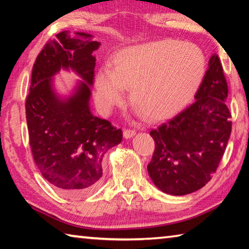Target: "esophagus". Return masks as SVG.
I'll return each instance as SVG.
<instances>
[{"mask_svg": "<svg viewBox=\"0 0 249 249\" xmlns=\"http://www.w3.org/2000/svg\"><path fill=\"white\" fill-rule=\"evenodd\" d=\"M135 134H136V132H135V130H133V129H125L124 133H123L124 138H126V140H128V138H132Z\"/></svg>", "mask_w": 249, "mask_h": 249, "instance_id": "obj_1", "label": "esophagus"}]
</instances>
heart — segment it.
Returning <instances> with one entry per match:
<instances>
[{
  "mask_svg": "<svg viewBox=\"0 0 249 249\" xmlns=\"http://www.w3.org/2000/svg\"><path fill=\"white\" fill-rule=\"evenodd\" d=\"M205 73V58L196 45L160 40L134 45L117 53L114 69L104 67L95 78V102L103 113L130 101L145 119L162 121L178 114L196 93Z\"/></svg>",
  "mask_w": 249,
  "mask_h": 249,
  "instance_id": "heart-1",
  "label": "heart"
}]
</instances>
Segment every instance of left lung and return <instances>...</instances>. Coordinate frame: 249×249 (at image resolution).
<instances>
[{
  "mask_svg": "<svg viewBox=\"0 0 249 249\" xmlns=\"http://www.w3.org/2000/svg\"><path fill=\"white\" fill-rule=\"evenodd\" d=\"M227 93L220 58L212 54L195 102L150 132L156 146L147 170L159 190L189 195L212 178L231 130Z\"/></svg>",
  "mask_w": 249,
  "mask_h": 249,
  "instance_id": "8db88e82",
  "label": "left lung"
}]
</instances>
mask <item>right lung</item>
<instances>
[{"instance_id": "right-lung-1", "label": "right lung", "mask_w": 249, "mask_h": 249, "mask_svg": "<svg viewBox=\"0 0 249 249\" xmlns=\"http://www.w3.org/2000/svg\"><path fill=\"white\" fill-rule=\"evenodd\" d=\"M87 33L61 32L37 56L26 99L29 144L44 178L69 197L89 195L102 177V159L123 138L107 120L91 113L99 41ZM61 69L77 73L81 80L67 97L58 95L53 77Z\"/></svg>"}]
</instances>
